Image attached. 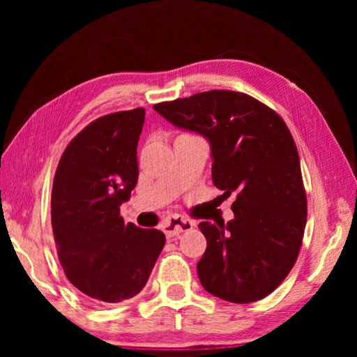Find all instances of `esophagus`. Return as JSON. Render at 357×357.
Listing matches in <instances>:
<instances>
[{
	"label": "esophagus",
	"mask_w": 357,
	"mask_h": 357,
	"mask_svg": "<svg viewBox=\"0 0 357 357\" xmlns=\"http://www.w3.org/2000/svg\"><path fill=\"white\" fill-rule=\"evenodd\" d=\"M193 227H195V223H193L190 219H185L183 215L168 217V219L162 222V229H164V233L168 238H174L181 233L189 231V229H192Z\"/></svg>",
	"instance_id": "esophagus-1"
}]
</instances>
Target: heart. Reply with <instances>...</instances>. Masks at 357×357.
I'll return each instance as SVG.
<instances>
[{"mask_svg": "<svg viewBox=\"0 0 357 357\" xmlns=\"http://www.w3.org/2000/svg\"><path fill=\"white\" fill-rule=\"evenodd\" d=\"M179 137H192V134H183V135H179Z\"/></svg>", "mask_w": 357, "mask_h": 357, "instance_id": "1", "label": "heart"}]
</instances>
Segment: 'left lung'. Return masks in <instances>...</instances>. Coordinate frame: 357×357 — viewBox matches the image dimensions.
<instances>
[{
    "label": "left lung",
    "mask_w": 357,
    "mask_h": 357,
    "mask_svg": "<svg viewBox=\"0 0 357 357\" xmlns=\"http://www.w3.org/2000/svg\"><path fill=\"white\" fill-rule=\"evenodd\" d=\"M176 128L208 138L213 183L236 200L234 219L202 222L203 288L234 304L266 298L299 255L307 197L299 154L285 121L249 94L213 89L154 105Z\"/></svg>",
    "instance_id": "8db88e82"
}]
</instances>
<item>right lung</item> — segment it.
<instances>
[{
	"label": "right lung",
	"instance_id": "right-lung-1",
	"mask_svg": "<svg viewBox=\"0 0 357 357\" xmlns=\"http://www.w3.org/2000/svg\"><path fill=\"white\" fill-rule=\"evenodd\" d=\"M144 108L89 123L59 159L52 189V228L69 282L96 304L134 298L165 245L155 228L126 225L119 206L138 181L137 144Z\"/></svg>",
	"mask_w": 357,
	"mask_h": 357
}]
</instances>
